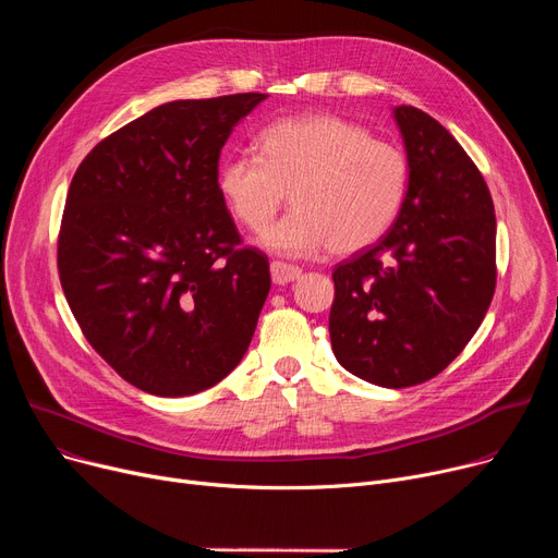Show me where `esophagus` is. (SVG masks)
<instances>
[{"instance_id":"1","label":"esophagus","mask_w":558,"mask_h":558,"mask_svg":"<svg viewBox=\"0 0 558 558\" xmlns=\"http://www.w3.org/2000/svg\"><path fill=\"white\" fill-rule=\"evenodd\" d=\"M301 269L294 267V264H287V262H271V280L276 284H289L301 278Z\"/></svg>"}]
</instances>
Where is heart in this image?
Wrapping results in <instances>:
<instances>
[{
	"mask_svg": "<svg viewBox=\"0 0 558 558\" xmlns=\"http://www.w3.org/2000/svg\"><path fill=\"white\" fill-rule=\"evenodd\" d=\"M257 146L259 156L234 154L219 165L217 190L253 232L269 228L289 192L296 208L264 234L276 253H357L383 238L402 208L404 154L343 117H284L259 131Z\"/></svg>",
	"mask_w": 558,
	"mask_h": 558,
	"instance_id": "b5f03b06",
	"label": "heart"
}]
</instances>
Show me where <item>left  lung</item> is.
I'll return each instance as SVG.
<instances>
[{"mask_svg": "<svg viewBox=\"0 0 558 558\" xmlns=\"http://www.w3.org/2000/svg\"><path fill=\"white\" fill-rule=\"evenodd\" d=\"M409 185L375 246L339 262L330 310L337 362L404 389L441 373L473 339L495 294V213L482 171L434 117L393 110Z\"/></svg>", "mask_w": 558, "mask_h": 558, "instance_id": "left-lung-1", "label": "left lung"}]
</instances>
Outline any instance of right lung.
Wrapping results in <instances>:
<instances>
[{"instance_id": "obj_1", "label": "right lung", "mask_w": 558, "mask_h": 558, "mask_svg": "<svg viewBox=\"0 0 558 558\" xmlns=\"http://www.w3.org/2000/svg\"><path fill=\"white\" fill-rule=\"evenodd\" d=\"M267 95L162 104L78 165L58 232L68 305L106 364L162 398L238 366L271 289L217 190L232 129Z\"/></svg>"}]
</instances>
